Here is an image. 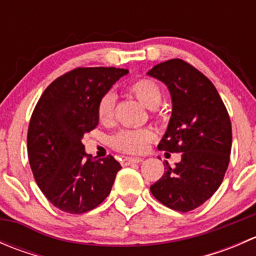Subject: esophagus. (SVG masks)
<instances>
[{"label": "esophagus", "instance_id": "obj_1", "mask_svg": "<svg viewBox=\"0 0 256 256\" xmlns=\"http://www.w3.org/2000/svg\"><path fill=\"white\" fill-rule=\"evenodd\" d=\"M141 161H142V158H141V157H125L121 164H122L124 166H128V164H138V162H141Z\"/></svg>", "mask_w": 256, "mask_h": 256}]
</instances>
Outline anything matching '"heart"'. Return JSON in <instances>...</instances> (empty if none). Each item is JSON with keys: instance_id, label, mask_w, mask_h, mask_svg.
Masks as SVG:
<instances>
[{"instance_id": "heart-1", "label": "heart", "mask_w": 256, "mask_h": 256, "mask_svg": "<svg viewBox=\"0 0 256 256\" xmlns=\"http://www.w3.org/2000/svg\"><path fill=\"white\" fill-rule=\"evenodd\" d=\"M128 92L148 109H154L162 100V90L151 79H138L128 85ZM116 96L114 92H106L98 105V116L102 124L112 122L115 115ZM154 132L151 128L122 130L112 138V144L118 150L128 154H141L154 141Z\"/></svg>"}]
</instances>
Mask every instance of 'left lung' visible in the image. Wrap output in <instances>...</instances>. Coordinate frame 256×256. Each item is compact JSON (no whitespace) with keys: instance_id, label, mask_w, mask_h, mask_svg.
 <instances>
[{"instance_id":"8db88e82","label":"left lung","mask_w":256,"mask_h":256,"mask_svg":"<svg viewBox=\"0 0 256 256\" xmlns=\"http://www.w3.org/2000/svg\"><path fill=\"white\" fill-rule=\"evenodd\" d=\"M150 76L164 82L172 98V115L158 150L180 152L176 167L168 162L151 186L158 202L178 212L202 206L223 182L232 150V122L216 86L182 59L154 66Z\"/></svg>"}]
</instances>
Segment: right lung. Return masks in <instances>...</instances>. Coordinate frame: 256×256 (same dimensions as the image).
Returning a JSON list of instances; mask_svg holds the SVG:
<instances>
[{
	"instance_id": "right-lung-1",
	"label": "right lung",
	"mask_w": 256,
	"mask_h": 256,
	"mask_svg": "<svg viewBox=\"0 0 256 256\" xmlns=\"http://www.w3.org/2000/svg\"><path fill=\"white\" fill-rule=\"evenodd\" d=\"M120 68H76L44 90L30 121L28 158L38 187L58 209L82 214L110 194L121 164L108 156L92 161L82 136L99 124L100 99L121 76Z\"/></svg>"
}]
</instances>
